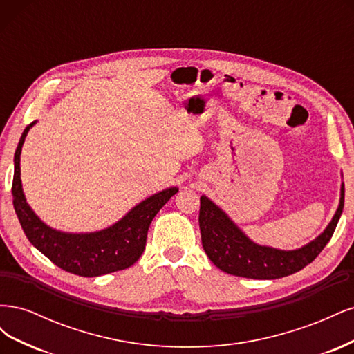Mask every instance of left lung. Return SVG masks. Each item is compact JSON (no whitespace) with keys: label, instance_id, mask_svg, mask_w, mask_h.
Returning a JSON list of instances; mask_svg holds the SVG:
<instances>
[{"label":"left lung","instance_id":"obj_1","mask_svg":"<svg viewBox=\"0 0 354 354\" xmlns=\"http://www.w3.org/2000/svg\"><path fill=\"white\" fill-rule=\"evenodd\" d=\"M344 208V183L341 185L339 205L322 234L294 251H282L254 243L207 196H201L199 229L202 246L208 259L220 270L250 279H279L299 272L312 263L332 238Z\"/></svg>","mask_w":354,"mask_h":354}]
</instances>
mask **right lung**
I'll return each mask as SVG.
<instances>
[{
	"mask_svg": "<svg viewBox=\"0 0 354 354\" xmlns=\"http://www.w3.org/2000/svg\"><path fill=\"white\" fill-rule=\"evenodd\" d=\"M29 124L15 153L13 205L26 238L50 261L69 273L94 277L131 267L145 251L147 230L153 217L178 189L169 187L136 205L113 226L94 233H65L48 227L30 209L20 180V153Z\"/></svg>",
	"mask_w": 354,
	"mask_h": 354,
	"instance_id": "add662e5",
	"label": "right lung"
}]
</instances>
